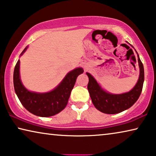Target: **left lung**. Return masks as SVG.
Here are the masks:
<instances>
[{
	"mask_svg": "<svg viewBox=\"0 0 156 156\" xmlns=\"http://www.w3.org/2000/svg\"><path fill=\"white\" fill-rule=\"evenodd\" d=\"M138 62L140 73L137 83L131 91L121 94H113L104 91L95 79L89 73H87L89 78L87 90L92 103L97 110L107 114H115L130 108L137 101L142 91L144 80V66L139 55Z\"/></svg>",
	"mask_w": 156,
	"mask_h": 156,
	"instance_id": "1",
	"label": "left lung"
}]
</instances>
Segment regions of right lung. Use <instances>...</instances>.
Returning <instances> with one entry per match:
<instances>
[{"instance_id": "obj_1", "label": "right lung", "mask_w": 156, "mask_h": 156, "mask_svg": "<svg viewBox=\"0 0 156 156\" xmlns=\"http://www.w3.org/2000/svg\"><path fill=\"white\" fill-rule=\"evenodd\" d=\"M27 47L23 50L22 55ZM20 60L15 65L13 75L15 91L24 107L33 114L41 117H50L57 114L66 107L76 79L83 73L82 68H77L67 74L62 83L47 93H36L27 90L20 78Z\"/></svg>"}]
</instances>
